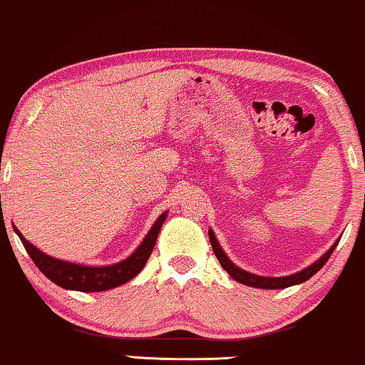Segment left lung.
Masks as SVG:
<instances>
[{"mask_svg":"<svg viewBox=\"0 0 365 365\" xmlns=\"http://www.w3.org/2000/svg\"><path fill=\"white\" fill-rule=\"evenodd\" d=\"M208 236H210V243H212L213 253L218 258L220 264H222V268L227 271V273L232 276L235 281H238V283L245 284V286H251V287H259V289H284V287L304 283V281L312 278V276H314L317 271H319L322 266L327 263V259L331 258L332 251L336 250L339 240H341V238H337L336 243L332 245L331 248L327 250L319 259H316L314 263L307 266V268L297 271V273L289 274V276H279V278H274V276H273V278H271V276H259V274L250 273V271L241 269L240 266H236L233 261L228 258L227 253H225L222 246H220L217 236H215L212 228L208 230Z\"/></svg>","mask_w":365,"mask_h":365,"instance_id":"1","label":"left lung"}]
</instances>
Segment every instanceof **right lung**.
<instances>
[{
    "label": "right lung",
    "mask_w": 365,
    "mask_h": 365,
    "mask_svg": "<svg viewBox=\"0 0 365 365\" xmlns=\"http://www.w3.org/2000/svg\"><path fill=\"white\" fill-rule=\"evenodd\" d=\"M167 215L168 212H163L157 218V222L148 230L145 238H143L142 243L137 246V250L130 256H127L125 259L119 261V263L107 266H87L54 258V256L46 255L44 251H41L33 243H29L14 225L13 230L19 236L23 246L26 248L28 255L34 261V264L38 266L41 273L53 281L54 284L71 291L99 292L129 283L130 279L140 273L148 258H150L153 246L157 243V236L160 233L163 222L167 220Z\"/></svg>",
    "instance_id": "1"
}]
</instances>
